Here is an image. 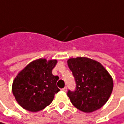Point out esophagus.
Masks as SVG:
<instances>
[{
	"label": "esophagus",
	"instance_id": "1",
	"mask_svg": "<svg viewBox=\"0 0 124 124\" xmlns=\"http://www.w3.org/2000/svg\"><path fill=\"white\" fill-rule=\"evenodd\" d=\"M67 88L66 87H64V88H62V91H64V92H67Z\"/></svg>",
	"mask_w": 124,
	"mask_h": 124
}]
</instances>
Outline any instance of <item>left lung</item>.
Here are the masks:
<instances>
[{
	"label": "left lung",
	"instance_id": "obj_1",
	"mask_svg": "<svg viewBox=\"0 0 124 124\" xmlns=\"http://www.w3.org/2000/svg\"><path fill=\"white\" fill-rule=\"evenodd\" d=\"M76 82L75 91H68L67 96L75 107L84 112L98 110L109 98L113 80L105 68L95 60L87 57L67 60Z\"/></svg>",
	"mask_w": 124,
	"mask_h": 124
}]
</instances>
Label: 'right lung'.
Wrapping results in <instances>:
<instances>
[{"mask_svg":"<svg viewBox=\"0 0 124 124\" xmlns=\"http://www.w3.org/2000/svg\"><path fill=\"white\" fill-rule=\"evenodd\" d=\"M56 60L38 59L30 62L14 79L12 93L19 105L28 111L36 112L49 105L60 89L59 79L52 74Z\"/></svg>","mask_w":124,"mask_h":124,"instance_id":"1","label":"right lung"}]
</instances>
